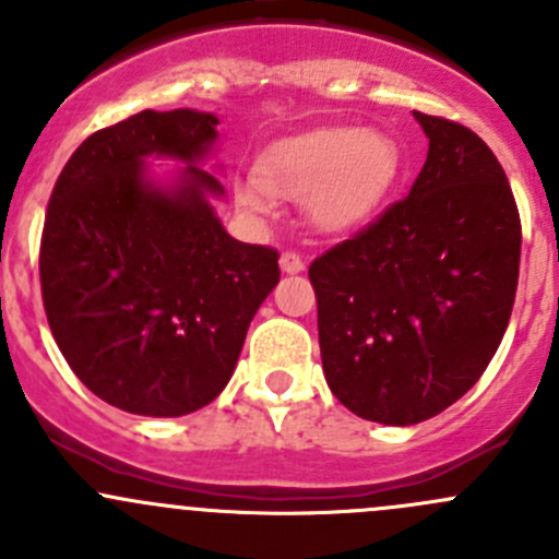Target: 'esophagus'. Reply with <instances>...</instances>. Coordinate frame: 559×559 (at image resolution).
<instances>
[{"mask_svg": "<svg viewBox=\"0 0 559 559\" xmlns=\"http://www.w3.org/2000/svg\"><path fill=\"white\" fill-rule=\"evenodd\" d=\"M281 270H284V273H289V275H297V273H302V270H306V262H302L297 253L286 251V253H281Z\"/></svg>", "mask_w": 559, "mask_h": 559, "instance_id": "esophagus-1", "label": "esophagus"}]
</instances>
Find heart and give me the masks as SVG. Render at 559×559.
<instances>
[{
  "instance_id": "1",
  "label": "heart",
  "mask_w": 559,
  "mask_h": 559,
  "mask_svg": "<svg viewBox=\"0 0 559 559\" xmlns=\"http://www.w3.org/2000/svg\"><path fill=\"white\" fill-rule=\"evenodd\" d=\"M400 173L403 154L386 132L313 129L275 143L257 173L240 175L235 197L257 216L275 211V194L302 200L319 233L343 235L381 211Z\"/></svg>"
}]
</instances>
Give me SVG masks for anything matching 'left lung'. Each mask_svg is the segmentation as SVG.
Instances as JSON below:
<instances>
[{
    "label": "left lung",
    "instance_id": "left-lung-1",
    "mask_svg": "<svg viewBox=\"0 0 559 559\" xmlns=\"http://www.w3.org/2000/svg\"><path fill=\"white\" fill-rule=\"evenodd\" d=\"M430 148L408 197L308 270L332 394L368 421L419 425L498 352L522 227L503 167L462 123L414 110Z\"/></svg>",
    "mask_w": 559,
    "mask_h": 559
}]
</instances>
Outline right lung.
<instances>
[{"mask_svg":"<svg viewBox=\"0 0 559 559\" xmlns=\"http://www.w3.org/2000/svg\"><path fill=\"white\" fill-rule=\"evenodd\" d=\"M213 112L143 110L99 129L61 170L39 284L61 354L97 397L186 416L229 384L248 324L281 278L278 251L224 229ZM154 158L183 164L156 174Z\"/></svg>","mask_w":559,"mask_h":559,"instance_id":"right-lung-1","label":"right lung"}]
</instances>
